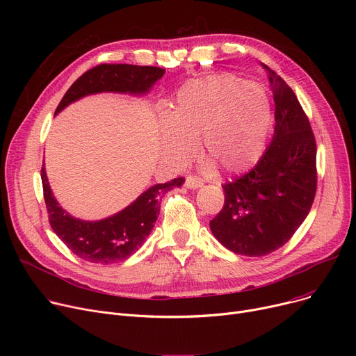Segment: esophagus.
Wrapping results in <instances>:
<instances>
[{"mask_svg":"<svg viewBox=\"0 0 356 356\" xmlns=\"http://www.w3.org/2000/svg\"><path fill=\"white\" fill-rule=\"evenodd\" d=\"M203 186V180L196 176H188L186 177V188L188 189H199Z\"/></svg>","mask_w":356,"mask_h":356,"instance_id":"esophagus-1","label":"esophagus"}]
</instances>
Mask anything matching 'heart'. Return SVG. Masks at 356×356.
<instances>
[{"label":"heart","instance_id":"heart-1","mask_svg":"<svg viewBox=\"0 0 356 356\" xmlns=\"http://www.w3.org/2000/svg\"><path fill=\"white\" fill-rule=\"evenodd\" d=\"M271 118L270 98L257 83L232 74L189 81L163 118V153L184 164L199 138L202 156L222 172H244L263 154Z\"/></svg>","mask_w":356,"mask_h":356}]
</instances>
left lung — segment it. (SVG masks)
<instances>
[{
  "label": "left lung",
  "instance_id": "obj_1",
  "mask_svg": "<svg viewBox=\"0 0 356 356\" xmlns=\"http://www.w3.org/2000/svg\"><path fill=\"white\" fill-rule=\"evenodd\" d=\"M263 66L275 104L273 141L251 172L222 186L225 203L209 222L223 247L247 257H264L289 242L309 215L317 188L309 118L293 89Z\"/></svg>",
  "mask_w": 356,
  "mask_h": 356
}]
</instances>
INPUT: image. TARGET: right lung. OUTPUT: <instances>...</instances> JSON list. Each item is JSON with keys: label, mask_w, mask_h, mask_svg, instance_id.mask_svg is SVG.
I'll use <instances>...</instances> for the list:
<instances>
[{"label": "right lung", "mask_w": 356, "mask_h": 356, "mask_svg": "<svg viewBox=\"0 0 356 356\" xmlns=\"http://www.w3.org/2000/svg\"><path fill=\"white\" fill-rule=\"evenodd\" d=\"M164 69L136 65H99L85 72L65 93L54 115L72 102L99 92L144 95L163 76ZM42 183L50 227L63 244L79 258L93 264H114L133 255L152 232L160 213L161 197L180 188L183 177L159 183L141 193L118 213L101 220H82L69 215L54 199L42 168Z\"/></svg>", "instance_id": "1"}]
</instances>
